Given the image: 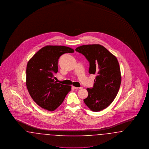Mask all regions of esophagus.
<instances>
[{"label": "esophagus", "instance_id": "34e87169", "mask_svg": "<svg viewBox=\"0 0 149 149\" xmlns=\"http://www.w3.org/2000/svg\"><path fill=\"white\" fill-rule=\"evenodd\" d=\"M72 88L75 89H77V90H79V89H80L82 88L81 87H75V86H72Z\"/></svg>", "mask_w": 149, "mask_h": 149}]
</instances>
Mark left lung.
Segmentation results:
<instances>
[{
	"mask_svg": "<svg viewBox=\"0 0 149 149\" xmlns=\"http://www.w3.org/2000/svg\"><path fill=\"white\" fill-rule=\"evenodd\" d=\"M75 51L84 55L89 62V73L97 75L92 88L86 89L88 96L84 102L92 111H100L112 103L118 92L121 83L118 61L99 44L80 46Z\"/></svg>",
	"mask_w": 149,
	"mask_h": 149,
	"instance_id": "obj_1",
	"label": "left lung"
}]
</instances>
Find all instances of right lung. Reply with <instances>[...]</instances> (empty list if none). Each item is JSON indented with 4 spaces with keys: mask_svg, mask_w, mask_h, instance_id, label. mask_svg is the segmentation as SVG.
Returning <instances> with one entry per match:
<instances>
[{
    "mask_svg": "<svg viewBox=\"0 0 149 149\" xmlns=\"http://www.w3.org/2000/svg\"><path fill=\"white\" fill-rule=\"evenodd\" d=\"M74 50L64 46H46L37 51L27 63L26 86L37 105L54 111L63 102L71 86L57 83L54 74L58 71V60L65 53Z\"/></svg>",
    "mask_w": 149,
    "mask_h": 149,
    "instance_id": "right-lung-1",
    "label": "right lung"
}]
</instances>
